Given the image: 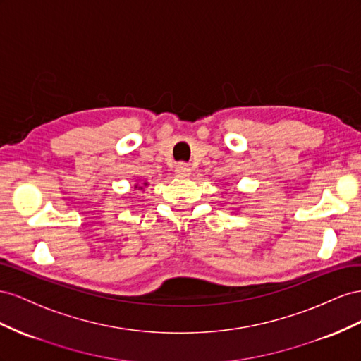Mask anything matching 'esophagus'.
Segmentation results:
<instances>
[{
	"label": "esophagus",
	"mask_w": 361,
	"mask_h": 361,
	"mask_svg": "<svg viewBox=\"0 0 361 361\" xmlns=\"http://www.w3.org/2000/svg\"><path fill=\"white\" fill-rule=\"evenodd\" d=\"M175 175L180 178H188L190 177V166L188 163H178L177 166H175Z\"/></svg>",
	"instance_id": "obj_1"
}]
</instances>
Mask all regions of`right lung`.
<instances>
[{
    "mask_svg": "<svg viewBox=\"0 0 361 361\" xmlns=\"http://www.w3.org/2000/svg\"><path fill=\"white\" fill-rule=\"evenodd\" d=\"M143 186H148V183H143ZM143 186H139V184H136V186H135V188H137V189L143 190Z\"/></svg>",
    "mask_w": 361,
    "mask_h": 361,
    "instance_id": "right-lung-1",
    "label": "right lung"
}]
</instances>
